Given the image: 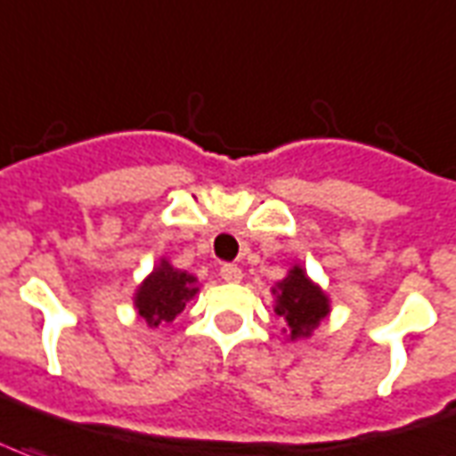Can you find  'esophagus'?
Masks as SVG:
<instances>
[{"label":"esophagus","mask_w":456,"mask_h":456,"mask_svg":"<svg viewBox=\"0 0 456 456\" xmlns=\"http://www.w3.org/2000/svg\"><path fill=\"white\" fill-rule=\"evenodd\" d=\"M220 277L224 282H241V267L232 265V263H224V265L220 267Z\"/></svg>","instance_id":"34e87169"}]
</instances>
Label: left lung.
Instances as JSON below:
<instances>
[{
	"instance_id": "left-lung-1",
	"label": "left lung",
	"mask_w": 456,
	"mask_h": 456,
	"mask_svg": "<svg viewBox=\"0 0 456 456\" xmlns=\"http://www.w3.org/2000/svg\"><path fill=\"white\" fill-rule=\"evenodd\" d=\"M277 315H282L289 325V337H308L313 330L321 325L322 318H328L330 304L318 284H313L301 267H294L287 280L277 284Z\"/></svg>"
}]
</instances>
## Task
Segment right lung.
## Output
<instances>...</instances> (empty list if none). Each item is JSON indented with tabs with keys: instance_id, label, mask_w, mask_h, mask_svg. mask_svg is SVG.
<instances>
[{
	"instance_id": "obj_1",
	"label": "right lung",
	"mask_w": 456,
	"mask_h": 456,
	"mask_svg": "<svg viewBox=\"0 0 456 456\" xmlns=\"http://www.w3.org/2000/svg\"><path fill=\"white\" fill-rule=\"evenodd\" d=\"M196 277L182 270H174L162 260L152 274L135 291V308L151 328L172 322L191 297H196Z\"/></svg>"
}]
</instances>
